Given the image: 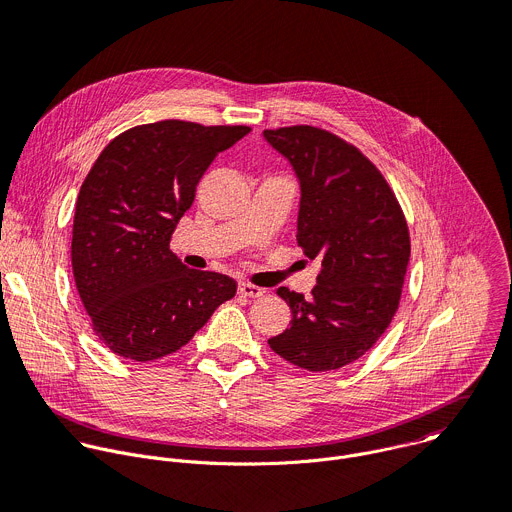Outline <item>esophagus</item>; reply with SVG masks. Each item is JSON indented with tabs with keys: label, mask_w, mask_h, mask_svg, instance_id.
Here are the masks:
<instances>
[{
	"label": "esophagus",
	"mask_w": 512,
	"mask_h": 512,
	"mask_svg": "<svg viewBox=\"0 0 512 512\" xmlns=\"http://www.w3.org/2000/svg\"><path fill=\"white\" fill-rule=\"evenodd\" d=\"M239 294L245 296V298H259V296H263V289L243 281V283H239Z\"/></svg>",
	"instance_id": "obj_1"
}]
</instances>
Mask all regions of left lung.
<instances>
[{
  "label": "left lung",
  "instance_id": "left-lung-1",
  "mask_svg": "<svg viewBox=\"0 0 512 512\" xmlns=\"http://www.w3.org/2000/svg\"><path fill=\"white\" fill-rule=\"evenodd\" d=\"M300 182L298 245L320 259L312 298L279 287L294 314L269 338L300 369H342L389 328L409 265V231L387 180L354 145L310 125L265 129Z\"/></svg>",
  "mask_w": 512,
  "mask_h": 512
}]
</instances>
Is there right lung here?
<instances>
[{"instance_id":"obj_1","label":"right lung","mask_w":512,"mask_h":512,"mask_svg":"<svg viewBox=\"0 0 512 512\" xmlns=\"http://www.w3.org/2000/svg\"><path fill=\"white\" fill-rule=\"evenodd\" d=\"M249 131L178 119L137 125L93 164L70 257L93 330L111 352L137 362L168 356L235 296V279L186 267L170 239L206 168Z\"/></svg>"}]
</instances>
